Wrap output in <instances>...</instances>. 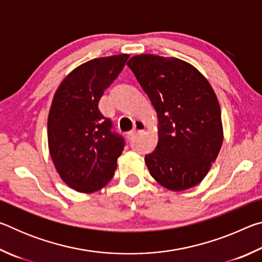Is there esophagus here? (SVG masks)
<instances>
[{"label": "esophagus", "instance_id": "1", "mask_svg": "<svg viewBox=\"0 0 262 262\" xmlns=\"http://www.w3.org/2000/svg\"><path fill=\"white\" fill-rule=\"evenodd\" d=\"M144 128H145V126H144L143 122H142L141 120H136L135 123H134V128H133L130 132H128V135H129V136L134 135V134H136V133H140V132L143 130Z\"/></svg>", "mask_w": 262, "mask_h": 262}]
</instances>
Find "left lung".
I'll return each mask as SVG.
<instances>
[{
	"instance_id": "8db88e82",
	"label": "left lung",
	"mask_w": 262,
	"mask_h": 262,
	"mask_svg": "<svg viewBox=\"0 0 262 262\" xmlns=\"http://www.w3.org/2000/svg\"><path fill=\"white\" fill-rule=\"evenodd\" d=\"M127 66L158 117V143L145 155L152 178L171 190L201 183L223 142L221 107L206 77L177 57L133 56Z\"/></svg>"
}]
</instances>
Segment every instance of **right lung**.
Listing matches in <instances>:
<instances>
[{"instance_id": "add662e5", "label": "right lung", "mask_w": 262, "mask_h": 262, "mask_svg": "<svg viewBox=\"0 0 262 262\" xmlns=\"http://www.w3.org/2000/svg\"><path fill=\"white\" fill-rule=\"evenodd\" d=\"M128 57L119 54L85 62L62 81L53 98L48 148L61 179L77 192H96L114 176L125 139L112 130V121L100 113L98 104Z\"/></svg>"}]
</instances>
